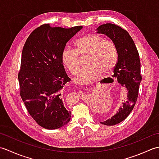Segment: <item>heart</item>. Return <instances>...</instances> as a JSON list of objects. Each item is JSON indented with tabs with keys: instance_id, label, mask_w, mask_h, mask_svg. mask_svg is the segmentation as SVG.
I'll return each instance as SVG.
<instances>
[{
	"instance_id": "obj_1",
	"label": "heart",
	"mask_w": 159,
	"mask_h": 159,
	"mask_svg": "<svg viewBox=\"0 0 159 159\" xmlns=\"http://www.w3.org/2000/svg\"><path fill=\"white\" fill-rule=\"evenodd\" d=\"M79 56L87 57V66L74 79L79 84L92 83L98 79L101 73H111L118 59L115 43L98 34L86 35L77 39L74 42V50L67 47L63 50L61 60L72 74H77L80 70Z\"/></svg>"
}]
</instances>
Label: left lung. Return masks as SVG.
I'll return each instance as SVG.
<instances>
[{
  "label": "left lung",
  "mask_w": 159,
  "mask_h": 159,
  "mask_svg": "<svg viewBox=\"0 0 159 159\" xmlns=\"http://www.w3.org/2000/svg\"><path fill=\"white\" fill-rule=\"evenodd\" d=\"M96 30L98 33L109 37L116 46L118 59L113 77L127 89L126 99L117 113L110 119L100 122L106 126H113L126 119L135 105L141 81V63L136 46L126 30L111 23L100 25Z\"/></svg>",
  "instance_id": "1"
}]
</instances>
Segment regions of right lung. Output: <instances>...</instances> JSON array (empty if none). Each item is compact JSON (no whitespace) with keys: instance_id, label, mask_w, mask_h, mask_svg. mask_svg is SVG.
<instances>
[{"instance_id":"right-lung-1","label":"right lung","mask_w":159,"mask_h":159,"mask_svg":"<svg viewBox=\"0 0 159 159\" xmlns=\"http://www.w3.org/2000/svg\"><path fill=\"white\" fill-rule=\"evenodd\" d=\"M83 29L39 26L26 39L18 73L20 96L31 116L46 129L69 122L71 111L63 104L62 89L71 80L61 60L66 43Z\"/></svg>"}]
</instances>
